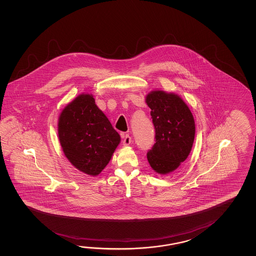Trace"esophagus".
<instances>
[{
  "label": "esophagus",
  "instance_id": "34e87169",
  "mask_svg": "<svg viewBox=\"0 0 256 256\" xmlns=\"http://www.w3.org/2000/svg\"><path fill=\"white\" fill-rule=\"evenodd\" d=\"M131 142H132V139H131V136H130V134H126L123 136V144L124 146H128Z\"/></svg>",
  "mask_w": 256,
  "mask_h": 256
}]
</instances>
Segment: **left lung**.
Listing matches in <instances>:
<instances>
[{"instance_id": "8db88e82", "label": "left lung", "mask_w": 256, "mask_h": 256, "mask_svg": "<svg viewBox=\"0 0 256 256\" xmlns=\"http://www.w3.org/2000/svg\"><path fill=\"white\" fill-rule=\"evenodd\" d=\"M155 130V142L147 152L152 168L160 175H168L188 158L193 146L196 126L188 105L180 97L164 91L146 96Z\"/></svg>"}]
</instances>
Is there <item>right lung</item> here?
I'll use <instances>...</instances> for the list:
<instances>
[{
	"instance_id": "obj_1",
	"label": "right lung",
	"mask_w": 256,
	"mask_h": 256,
	"mask_svg": "<svg viewBox=\"0 0 256 256\" xmlns=\"http://www.w3.org/2000/svg\"><path fill=\"white\" fill-rule=\"evenodd\" d=\"M60 142L80 172L96 176L109 164L120 136L90 94H81L59 118Z\"/></svg>"
}]
</instances>
